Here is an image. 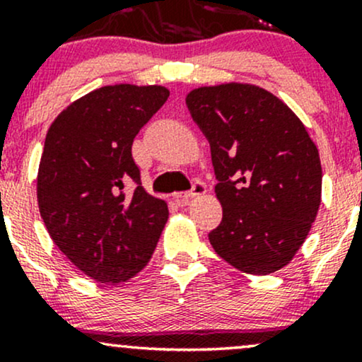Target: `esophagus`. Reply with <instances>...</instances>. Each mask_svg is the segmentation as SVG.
Segmentation results:
<instances>
[{
	"label": "esophagus",
	"mask_w": 362,
	"mask_h": 362,
	"mask_svg": "<svg viewBox=\"0 0 362 362\" xmlns=\"http://www.w3.org/2000/svg\"><path fill=\"white\" fill-rule=\"evenodd\" d=\"M206 194V185L202 184L201 180H195L192 184V189L189 190V192H180V194H175V201L178 202V204H187V202L190 201V199L197 197V195H202Z\"/></svg>",
	"instance_id": "1"
}]
</instances>
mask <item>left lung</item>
Masks as SVG:
<instances>
[{
    "label": "left lung",
    "mask_w": 362,
    "mask_h": 362,
    "mask_svg": "<svg viewBox=\"0 0 362 362\" xmlns=\"http://www.w3.org/2000/svg\"><path fill=\"white\" fill-rule=\"evenodd\" d=\"M209 141L223 219L214 252L238 271L267 276L293 260L322 199L318 149L293 110L255 85L224 83L187 95Z\"/></svg>",
    "instance_id": "1"
}]
</instances>
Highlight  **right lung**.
Returning <instances> with one entry per match:
<instances>
[{
    "label": "right lung",
    "mask_w": 362,
    "mask_h": 362,
    "mask_svg": "<svg viewBox=\"0 0 362 362\" xmlns=\"http://www.w3.org/2000/svg\"><path fill=\"white\" fill-rule=\"evenodd\" d=\"M168 95L158 85L103 86L62 110L45 136L40 216L57 248L98 282L143 271L168 219L167 202L144 190L132 160V141Z\"/></svg>",
    "instance_id": "add662e5"
}]
</instances>
